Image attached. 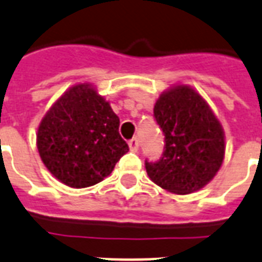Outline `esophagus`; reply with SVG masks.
<instances>
[{
  "label": "esophagus",
  "mask_w": 262,
  "mask_h": 262,
  "mask_svg": "<svg viewBox=\"0 0 262 262\" xmlns=\"http://www.w3.org/2000/svg\"><path fill=\"white\" fill-rule=\"evenodd\" d=\"M129 148H130L132 152H137L138 150V140L137 137H133L132 140H129Z\"/></svg>",
  "instance_id": "1"
}]
</instances>
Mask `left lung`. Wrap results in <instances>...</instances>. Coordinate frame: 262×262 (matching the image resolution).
<instances>
[{
	"label": "left lung",
	"instance_id": "left-lung-1",
	"mask_svg": "<svg viewBox=\"0 0 262 262\" xmlns=\"http://www.w3.org/2000/svg\"><path fill=\"white\" fill-rule=\"evenodd\" d=\"M153 113L165 145L160 160L145 161L149 179L178 195L203 188L225 159V132L220 120L205 98L187 84L163 91Z\"/></svg>",
	"mask_w": 262,
	"mask_h": 262
}]
</instances>
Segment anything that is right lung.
Wrapping results in <instances>:
<instances>
[{
  "mask_svg": "<svg viewBox=\"0 0 262 262\" xmlns=\"http://www.w3.org/2000/svg\"><path fill=\"white\" fill-rule=\"evenodd\" d=\"M118 126L120 118L97 89L78 83L42 117L36 135L40 159L66 186H94L129 150Z\"/></svg>",
  "mask_w": 262,
  "mask_h": 262,
  "instance_id": "obj_1",
  "label": "right lung"
}]
</instances>
